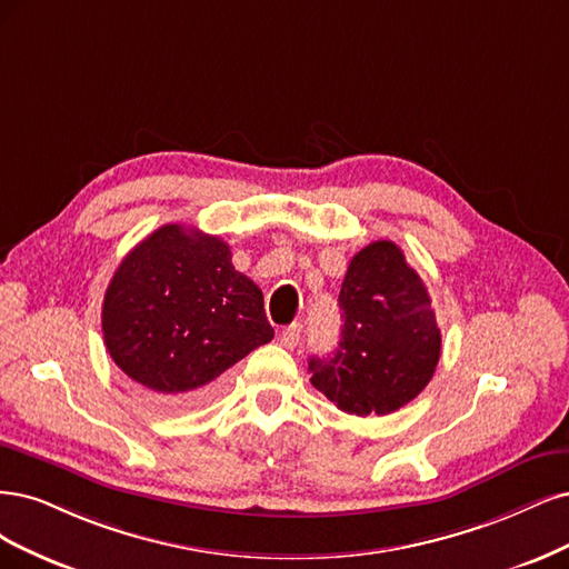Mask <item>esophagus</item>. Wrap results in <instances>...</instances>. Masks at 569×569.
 I'll use <instances>...</instances> for the list:
<instances>
[{
	"mask_svg": "<svg viewBox=\"0 0 569 569\" xmlns=\"http://www.w3.org/2000/svg\"><path fill=\"white\" fill-rule=\"evenodd\" d=\"M302 338V323H290L281 331V345L288 347V350H296Z\"/></svg>",
	"mask_w": 569,
	"mask_h": 569,
	"instance_id": "34e87169",
	"label": "esophagus"
}]
</instances>
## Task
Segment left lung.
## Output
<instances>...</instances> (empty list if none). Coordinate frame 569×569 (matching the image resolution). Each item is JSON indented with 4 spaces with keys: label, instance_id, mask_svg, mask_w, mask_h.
<instances>
[{
    "label": "left lung",
    "instance_id": "left-lung-1",
    "mask_svg": "<svg viewBox=\"0 0 569 569\" xmlns=\"http://www.w3.org/2000/svg\"><path fill=\"white\" fill-rule=\"evenodd\" d=\"M338 350L309 359L311 385L355 416H385L430 382L442 336L423 279L392 241L361 248L340 288Z\"/></svg>",
    "mask_w": 569,
    "mask_h": 569
}]
</instances>
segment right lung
Masks as SVG:
<instances>
[{
    "instance_id": "obj_1",
    "label": "right lung",
    "mask_w": 569,
    "mask_h": 569,
    "mask_svg": "<svg viewBox=\"0 0 569 569\" xmlns=\"http://www.w3.org/2000/svg\"><path fill=\"white\" fill-rule=\"evenodd\" d=\"M101 328L118 369L170 407L208 399L224 371L273 338L262 290L233 269L229 246L181 224L124 254Z\"/></svg>"
}]
</instances>
